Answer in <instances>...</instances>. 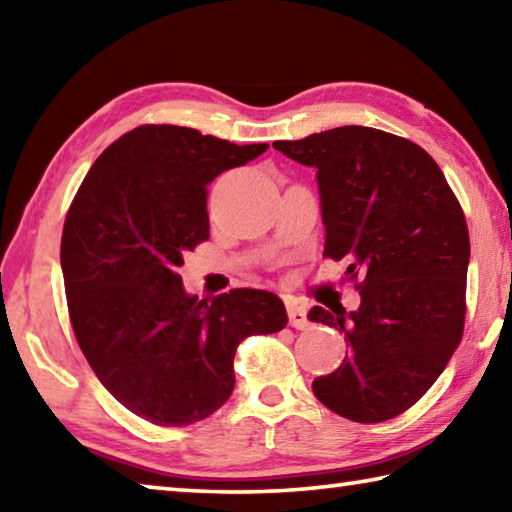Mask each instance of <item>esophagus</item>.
<instances>
[{
    "label": "esophagus",
    "instance_id": "34e87169",
    "mask_svg": "<svg viewBox=\"0 0 512 512\" xmlns=\"http://www.w3.org/2000/svg\"><path fill=\"white\" fill-rule=\"evenodd\" d=\"M287 314H289L291 327H296V329H307V327H309L307 309L302 307V305H298V302H289V305H287Z\"/></svg>",
    "mask_w": 512,
    "mask_h": 512
}]
</instances>
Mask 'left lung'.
<instances>
[{"label": "left lung", "instance_id": "obj_1", "mask_svg": "<svg viewBox=\"0 0 512 512\" xmlns=\"http://www.w3.org/2000/svg\"><path fill=\"white\" fill-rule=\"evenodd\" d=\"M277 151L316 169L325 255L359 277L354 311L314 307L350 354L314 395L354 422H384L429 391L463 336L470 235L431 155L404 137L341 126Z\"/></svg>", "mask_w": 512, "mask_h": 512}]
</instances>
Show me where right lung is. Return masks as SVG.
I'll use <instances>...</instances> for the list:
<instances>
[{
  "label": "right lung",
  "instance_id": "1",
  "mask_svg": "<svg viewBox=\"0 0 512 512\" xmlns=\"http://www.w3.org/2000/svg\"><path fill=\"white\" fill-rule=\"evenodd\" d=\"M268 144L137 126L103 151L69 207L60 266L69 320L108 393L160 427L212 415L235 388V352L287 325L275 293L189 296L178 268L210 237L207 185Z\"/></svg>",
  "mask_w": 512,
  "mask_h": 512
}]
</instances>
